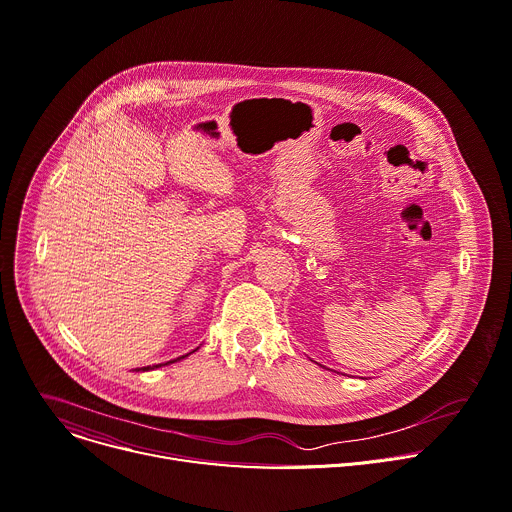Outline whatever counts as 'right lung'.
<instances>
[{"instance_id":"1","label":"right lung","mask_w":512,"mask_h":512,"mask_svg":"<svg viewBox=\"0 0 512 512\" xmlns=\"http://www.w3.org/2000/svg\"><path fill=\"white\" fill-rule=\"evenodd\" d=\"M183 357H188V355H181V357H177V359H183ZM177 359H173V361H177ZM173 361H167V363H173ZM153 367H159V365H153ZM153 367H151V365H147V367H143V369L147 371V369H153Z\"/></svg>"}]
</instances>
